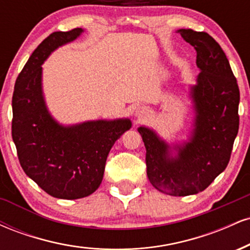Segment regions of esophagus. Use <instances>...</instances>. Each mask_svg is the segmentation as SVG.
<instances>
[{
	"label": "esophagus",
	"mask_w": 250,
	"mask_h": 250,
	"mask_svg": "<svg viewBox=\"0 0 250 250\" xmlns=\"http://www.w3.org/2000/svg\"><path fill=\"white\" fill-rule=\"evenodd\" d=\"M134 115H135V119H136L137 121H140V120H143L148 115V110L143 107H139L136 110H135Z\"/></svg>",
	"instance_id": "esophagus-1"
}]
</instances>
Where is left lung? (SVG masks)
Wrapping results in <instances>:
<instances>
[{
  "label": "left lung",
  "instance_id": "left-lung-1",
  "mask_svg": "<svg viewBox=\"0 0 250 250\" xmlns=\"http://www.w3.org/2000/svg\"><path fill=\"white\" fill-rule=\"evenodd\" d=\"M196 50L201 73L190 87L195 117L188 141L173 147L153 129L140 127L147 176L154 188L171 196L205 190L225 170L239 131L240 90L225 51L209 34L179 29ZM177 154L172 156V150Z\"/></svg>",
  "mask_w": 250,
  "mask_h": 250
}]
</instances>
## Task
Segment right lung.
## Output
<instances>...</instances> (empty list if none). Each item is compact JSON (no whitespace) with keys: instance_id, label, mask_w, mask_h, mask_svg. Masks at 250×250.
Wrapping results in <instances>:
<instances>
[{"instance_id":"obj_1","label":"right lung","mask_w":250,"mask_h":250,"mask_svg":"<svg viewBox=\"0 0 250 250\" xmlns=\"http://www.w3.org/2000/svg\"><path fill=\"white\" fill-rule=\"evenodd\" d=\"M82 33V28L55 31L43 40L17 76L13 94L11 135L21 167L45 193L64 200L85 197L100 187L109 151L131 127L129 119L63 125L50 115L41 65Z\"/></svg>"}]
</instances>
